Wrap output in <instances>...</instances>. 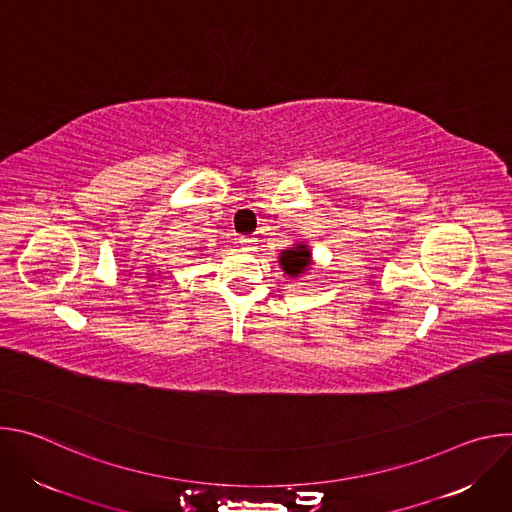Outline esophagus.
<instances>
[{
    "label": "esophagus",
    "instance_id": "esophagus-1",
    "mask_svg": "<svg viewBox=\"0 0 512 512\" xmlns=\"http://www.w3.org/2000/svg\"><path fill=\"white\" fill-rule=\"evenodd\" d=\"M239 243H241L247 251H255V249H257V241H255L253 237H241Z\"/></svg>",
    "mask_w": 512,
    "mask_h": 512
}]
</instances>
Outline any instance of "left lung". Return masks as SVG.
<instances>
[{"label":"left lung","mask_w":512,"mask_h":512,"mask_svg":"<svg viewBox=\"0 0 512 512\" xmlns=\"http://www.w3.org/2000/svg\"><path fill=\"white\" fill-rule=\"evenodd\" d=\"M279 265L283 269V275L296 279L306 275L312 265H314V257H312V249L308 243H296L287 249H283L279 253Z\"/></svg>","instance_id":"8db88e82"}]
</instances>
